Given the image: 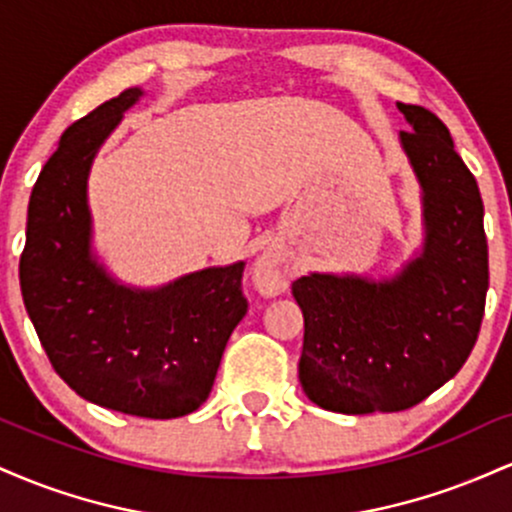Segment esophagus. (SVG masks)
Masks as SVG:
<instances>
[{
    "label": "esophagus",
    "instance_id": "1",
    "mask_svg": "<svg viewBox=\"0 0 512 512\" xmlns=\"http://www.w3.org/2000/svg\"><path fill=\"white\" fill-rule=\"evenodd\" d=\"M252 276H255L257 286H260L262 291L276 293V291L286 289V284H289L291 267L279 250L269 248V250H264L260 257H257L255 269H252Z\"/></svg>",
    "mask_w": 512,
    "mask_h": 512
}]
</instances>
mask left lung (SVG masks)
I'll list each match as a JSON object with an SVG mask.
<instances>
[{
    "label": "left lung",
    "mask_w": 512,
    "mask_h": 512,
    "mask_svg": "<svg viewBox=\"0 0 512 512\" xmlns=\"http://www.w3.org/2000/svg\"><path fill=\"white\" fill-rule=\"evenodd\" d=\"M399 144L421 187L424 243L397 274L313 272L293 281L305 317L298 378L339 414L402 411L445 385L472 354L489 291L479 185L448 127L421 105Z\"/></svg>",
    "instance_id": "obj_1"
}]
</instances>
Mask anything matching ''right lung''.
<instances>
[{
    "instance_id": "add662e5",
    "label": "right lung",
    "mask_w": 512,
    "mask_h": 512,
    "mask_svg": "<svg viewBox=\"0 0 512 512\" xmlns=\"http://www.w3.org/2000/svg\"><path fill=\"white\" fill-rule=\"evenodd\" d=\"M142 96L127 88L64 129L31 192L19 279L40 344L76 395L122 414L178 419L207 402L228 337L248 313L245 262L139 289L93 252V158Z\"/></svg>"
}]
</instances>
